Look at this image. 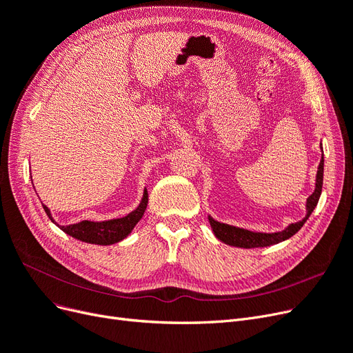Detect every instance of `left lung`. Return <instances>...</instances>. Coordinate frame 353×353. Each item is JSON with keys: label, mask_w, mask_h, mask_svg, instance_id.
<instances>
[{"label": "left lung", "mask_w": 353, "mask_h": 353, "mask_svg": "<svg viewBox=\"0 0 353 353\" xmlns=\"http://www.w3.org/2000/svg\"><path fill=\"white\" fill-rule=\"evenodd\" d=\"M321 151H323V148H321ZM323 172H324V157L321 155V160H320L319 170H317V176H316V189L307 199V203H305L307 215L301 221H298V223H295V224H290L285 230L278 231V232H254V231H249V230L239 228L234 225H228L224 223H218V221H215L212 216H208L210 218V224L212 227L215 237L225 244H230L234 247H241V249L268 247V245L278 244L281 241L291 239L294 234H296L299 230H301V227L305 224V221L310 218L311 212L314 211V208L319 203L321 188H323Z\"/></svg>", "instance_id": "obj_1"}]
</instances>
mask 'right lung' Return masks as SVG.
<instances>
[{
	"label": "right lung",
	"instance_id": "right-lung-1",
	"mask_svg": "<svg viewBox=\"0 0 353 353\" xmlns=\"http://www.w3.org/2000/svg\"><path fill=\"white\" fill-rule=\"evenodd\" d=\"M148 203V192L147 189L143 190V196L141 199V203L138 205L137 210H134L130 214H128L123 218H116L109 221H100V223H94V221H81V223L71 224V225H59L57 224L54 218L50 215L49 208L43 205V210L46 215L50 218L52 223H55L63 232H67L68 236L84 241L90 244H100V245H110L117 241L126 239L130 231L138 224V221L142 218L143 212L147 210Z\"/></svg>",
	"mask_w": 353,
	"mask_h": 353
}]
</instances>
